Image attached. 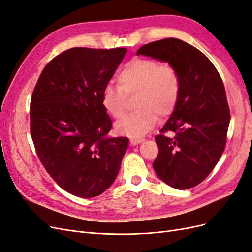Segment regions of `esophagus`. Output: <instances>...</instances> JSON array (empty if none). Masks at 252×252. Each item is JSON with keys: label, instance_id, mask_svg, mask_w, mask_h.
Wrapping results in <instances>:
<instances>
[{"label": "esophagus", "instance_id": "obj_1", "mask_svg": "<svg viewBox=\"0 0 252 252\" xmlns=\"http://www.w3.org/2000/svg\"><path fill=\"white\" fill-rule=\"evenodd\" d=\"M144 140L143 139H130V143H131V145H138V144H140V143H142Z\"/></svg>", "mask_w": 252, "mask_h": 252}]
</instances>
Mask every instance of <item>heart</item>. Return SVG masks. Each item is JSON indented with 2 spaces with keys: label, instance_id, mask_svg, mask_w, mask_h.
Listing matches in <instances>:
<instances>
[{
  "label": "heart",
  "instance_id": "heart-1",
  "mask_svg": "<svg viewBox=\"0 0 252 252\" xmlns=\"http://www.w3.org/2000/svg\"><path fill=\"white\" fill-rule=\"evenodd\" d=\"M119 86L108 84L102 91V105L111 117L119 119L126 109L125 94L136 93L135 109L116 124L117 131L141 138L157 123L158 114L167 117L173 111L180 94V79L170 65L155 60L135 59L118 75Z\"/></svg>",
  "mask_w": 252,
  "mask_h": 252
}]
</instances>
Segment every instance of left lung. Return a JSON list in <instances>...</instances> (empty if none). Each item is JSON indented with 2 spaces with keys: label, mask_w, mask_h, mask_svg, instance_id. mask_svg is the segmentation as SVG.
<instances>
[{
  "label": "left lung",
  "mask_w": 252,
  "mask_h": 252,
  "mask_svg": "<svg viewBox=\"0 0 252 252\" xmlns=\"http://www.w3.org/2000/svg\"><path fill=\"white\" fill-rule=\"evenodd\" d=\"M136 55L168 63L179 74L178 102L156 136L158 155L152 165L167 185L192 188L213 170L226 145L230 111L223 81L203 52L174 37L144 45Z\"/></svg>",
  "instance_id": "1"
}]
</instances>
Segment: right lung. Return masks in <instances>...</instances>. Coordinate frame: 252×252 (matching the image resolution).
<instances>
[{
    "mask_svg": "<svg viewBox=\"0 0 252 252\" xmlns=\"http://www.w3.org/2000/svg\"><path fill=\"white\" fill-rule=\"evenodd\" d=\"M126 48L68 49L44 68L30 102V132L45 169L67 192L94 197L116 180L127 138H106L112 122L102 91Z\"/></svg>",
    "mask_w": 252,
    "mask_h": 252,
    "instance_id": "add662e5",
    "label": "right lung"
}]
</instances>
